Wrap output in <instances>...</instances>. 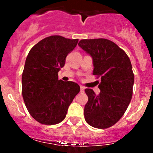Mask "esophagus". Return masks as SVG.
Segmentation results:
<instances>
[{"instance_id":"esophagus-1","label":"esophagus","mask_w":153,"mask_h":153,"mask_svg":"<svg viewBox=\"0 0 153 153\" xmlns=\"http://www.w3.org/2000/svg\"><path fill=\"white\" fill-rule=\"evenodd\" d=\"M84 89H85V88H84L83 86H81V90H80V91H81V92H84Z\"/></svg>"}]
</instances>
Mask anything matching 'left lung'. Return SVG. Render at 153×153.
<instances>
[{"label":"left lung","mask_w":153,"mask_h":153,"mask_svg":"<svg viewBox=\"0 0 153 153\" xmlns=\"http://www.w3.org/2000/svg\"><path fill=\"white\" fill-rule=\"evenodd\" d=\"M78 46L92 57L93 75L101 80L99 95L85 89L88 102L84 118L95 128L110 127L123 116L132 99L134 74L130 60L117 44L104 38L81 40Z\"/></svg>","instance_id":"8db88e82"}]
</instances>
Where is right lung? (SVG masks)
<instances>
[{"mask_svg": "<svg viewBox=\"0 0 153 153\" xmlns=\"http://www.w3.org/2000/svg\"><path fill=\"white\" fill-rule=\"evenodd\" d=\"M78 39L60 35L47 37L29 51L22 74V95L30 115L43 124L52 125L65 118L80 86L58 80V72Z\"/></svg>", "mask_w": 153, "mask_h": 153, "instance_id": "right-lung-1", "label": "right lung"}]
</instances>
